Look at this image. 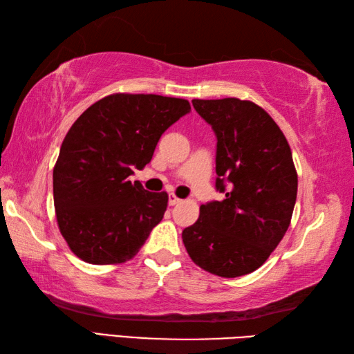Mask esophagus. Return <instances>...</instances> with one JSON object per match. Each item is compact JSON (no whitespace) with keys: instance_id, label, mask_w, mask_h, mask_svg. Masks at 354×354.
<instances>
[{"instance_id":"34e87169","label":"esophagus","mask_w":354,"mask_h":354,"mask_svg":"<svg viewBox=\"0 0 354 354\" xmlns=\"http://www.w3.org/2000/svg\"><path fill=\"white\" fill-rule=\"evenodd\" d=\"M179 202H181V199H179L178 196H176V194H170V196H169V204L170 205H176V204H179Z\"/></svg>"}]
</instances>
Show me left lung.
<instances>
[{"label": "left lung", "instance_id": "8db88e82", "mask_svg": "<svg viewBox=\"0 0 354 354\" xmlns=\"http://www.w3.org/2000/svg\"><path fill=\"white\" fill-rule=\"evenodd\" d=\"M192 103L216 132V189L225 198L201 205L199 219L183 231L184 246L209 274H251L290 225L298 190L290 146L274 118L254 102L228 97Z\"/></svg>", "mask_w": 354, "mask_h": 354}]
</instances>
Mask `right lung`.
<instances>
[{
	"mask_svg": "<svg viewBox=\"0 0 354 354\" xmlns=\"http://www.w3.org/2000/svg\"><path fill=\"white\" fill-rule=\"evenodd\" d=\"M189 111L185 99L115 93L73 123L53 169V196L59 231L80 260L120 265L138 254L169 194L127 178L146 167L161 135Z\"/></svg>",
	"mask_w": 354,
	"mask_h": 354,
	"instance_id": "obj_1",
	"label": "right lung"
}]
</instances>
